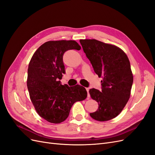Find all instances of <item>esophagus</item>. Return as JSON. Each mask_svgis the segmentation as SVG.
I'll return each instance as SVG.
<instances>
[{
  "mask_svg": "<svg viewBox=\"0 0 155 155\" xmlns=\"http://www.w3.org/2000/svg\"><path fill=\"white\" fill-rule=\"evenodd\" d=\"M86 90H87V93H88V97L89 98V97H90V94H89V88H86Z\"/></svg>",
  "mask_w": 155,
  "mask_h": 155,
  "instance_id": "esophagus-1",
  "label": "esophagus"
}]
</instances>
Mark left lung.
<instances>
[{"label": "left lung", "instance_id": "left-lung-1", "mask_svg": "<svg viewBox=\"0 0 155 155\" xmlns=\"http://www.w3.org/2000/svg\"><path fill=\"white\" fill-rule=\"evenodd\" d=\"M84 52L95 73L101 78V92L89 91L98 103L97 110L90 116L100 121L114 118L122 111L130 96L133 75L127 55L118 46L96 39H81Z\"/></svg>", "mask_w": 155, "mask_h": 155}]
</instances>
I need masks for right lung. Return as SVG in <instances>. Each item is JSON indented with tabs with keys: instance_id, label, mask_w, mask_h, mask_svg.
Instances as JSON below:
<instances>
[{
	"instance_id": "1",
	"label": "right lung",
	"mask_w": 155,
	"mask_h": 155,
	"mask_svg": "<svg viewBox=\"0 0 155 155\" xmlns=\"http://www.w3.org/2000/svg\"><path fill=\"white\" fill-rule=\"evenodd\" d=\"M81 49L75 41H50L33 55L28 69L27 87L31 103L41 117L50 123L66 120L73 104L87 97L86 89L76 85H61L65 73L63 56L68 50Z\"/></svg>"
}]
</instances>
